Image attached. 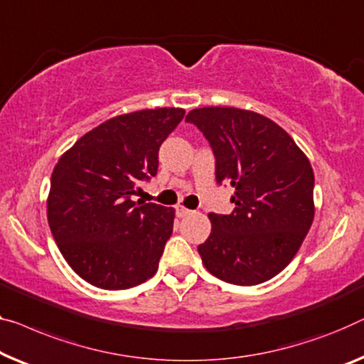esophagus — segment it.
I'll list each match as a JSON object with an SVG mask.
<instances>
[{
	"instance_id": "obj_1",
	"label": "esophagus",
	"mask_w": 364,
	"mask_h": 364,
	"mask_svg": "<svg viewBox=\"0 0 364 364\" xmlns=\"http://www.w3.org/2000/svg\"><path fill=\"white\" fill-rule=\"evenodd\" d=\"M193 210H189L188 208H184V205H176V215L178 217H186L191 214Z\"/></svg>"
}]
</instances>
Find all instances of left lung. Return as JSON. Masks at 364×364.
I'll return each mask as SVG.
<instances>
[{
  "label": "left lung",
  "mask_w": 364,
  "mask_h": 364,
  "mask_svg": "<svg viewBox=\"0 0 364 364\" xmlns=\"http://www.w3.org/2000/svg\"><path fill=\"white\" fill-rule=\"evenodd\" d=\"M186 121L213 147L217 184L235 188V209L209 214L210 235L198 247L204 267L225 283H264L291 263L312 225L311 161L284 129L258 112L199 107Z\"/></svg>",
  "instance_id": "8db88e82"
}]
</instances>
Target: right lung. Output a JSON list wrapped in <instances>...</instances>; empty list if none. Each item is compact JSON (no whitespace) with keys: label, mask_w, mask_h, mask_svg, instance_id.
I'll use <instances>...</instances> for the list:
<instances>
[{"label":"right lung","mask_w":364,"mask_h":364,"mask_svg":"<svg viewBox=\"0 0 364 364\" xmlns=\"http://www.w3.org/2000/svg\"><path fill=\"white\" fill-rule=\"evenodd\" d=\"M181 107L112 117L78 139L50 178L47 219L67 263L101 289H129L159 269L175 209L134 203L139 181L159 170V150Z\"/></svg>","instance_id":"1"}]
</instances>
